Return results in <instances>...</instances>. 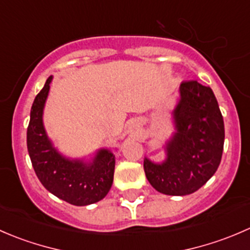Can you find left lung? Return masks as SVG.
<instances>
[{
  "mask_svg": "<svg viewBox=\"0 0 250 250\" xmlns=\"http://www.w3.org/2000/svg\"><path fill=\"white\" fill-rule=\"evenodd\" d=\"M174 110L176 133L168 143L162 165L144 160L148 183L161 193L185 196L201 188L220 165L225 139L221 111L213 90L198 81L180 84Z\"/></svg>",
  "mask_w": 250,
  "mask_h": 250,
  "instance_id": "obj_1",
  "label": "left lung"
}]
</instances>
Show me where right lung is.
<instances>
[{"mask_svg":"<svg viewBox=\"0 0 250 250\" xmlns=\"http://www.w3.org/2000/svg\"><path fill=\"white\" fill-rule=\"evenodd\" d=\"M50 81L52 76L48 77L32 104L26 134L27 151L37 178L49 192L74 206H88L103 200L110 191L115 156L110 151L102 150L93 163L84 165L62 157L53 148L42 123Z\"/></svg>","mask_w":250,"mask_h":250,"instance_id":"right-lung-1","label":"right lung"}]
</instances>
